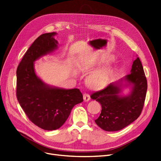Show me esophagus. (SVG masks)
I'll use <instances>...</instances> for the list:
<instances>
[{
    "mask_svg": "<svg viewBox=\"0 0 161 161\" xmlns=\"http://www.w3.org/2000/svg\"><path fill=\"white\" fill-rule=\"evenodd\" d=\"M83 98H84V101L85 102H86V101H90V97L89 94H88V93H84L83 94Z\"/></svg>",
    "mask_w": 161,
    "mask_h": 161,
    "instance_id": "1",
    "label": "esophagus"
}]
</instances>
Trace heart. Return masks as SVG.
<instances>
[{
  "instance_id": "obj_1",
  "label": "heart",
  "mask_w": 161,
  "mask_h": 161,
  "mask_svg": "<svg viewBox=\"0 0 161 161\" xmlns=\"http://www.w3.org/2000/svg\"><path fill=\"white\" fill-rule=\"evenodd\" d=\"M112 58H105L101 62H106ZM115 69L113 67H106L93 72L88 78V83L92 87L97 89L104 88L110 83L115 75Z\"/></svg>"
}]
</instances>
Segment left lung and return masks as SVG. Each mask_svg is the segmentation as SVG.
Segmentation results:
<instances>
[{
  "mask_svg": "<svg viewBox=\"0 0 161 161\" xmlns=\"http://www.w3.org/2000/svg\"><path fill=\"white\" fill-rule=\"evenodd\" d=\"M130 87V93L121 94ZM147 80L139 57L133 62L130 74L110 83L104 89L92 93V99L101 104V113L95 123L107 131H119L126 127L141 115L147 92Z\"/></svg>",
  "mask_w": 161,
  "mask_h": 161,
  "instance_id": "left-lung-1",
  "label": "left lung"
}]
</instances>
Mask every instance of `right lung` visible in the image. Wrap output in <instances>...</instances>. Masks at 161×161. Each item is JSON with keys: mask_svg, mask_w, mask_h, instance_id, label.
Returning a JSON list of instances; mask_svg holds the SVG:
<instances>
[{"mask_svg": "<svg viewBox=\"0 0 161 161\" xmlns=\"http://www.w3.org/2000/svg\"><path fill=\"white\" fill-rule=\"evenodd\" d=\"M56 32L44 33L24 55L17 69V97L28 119L45 130H57L68 118L73 106L83 101L77 88L64 89L44 82L35 71V62L54 52Z\"/></svg>", "mask_w": 161, "mask_h": 161, "instance_id": "right-lung-1", "label": "right lung"}]
</instances>
